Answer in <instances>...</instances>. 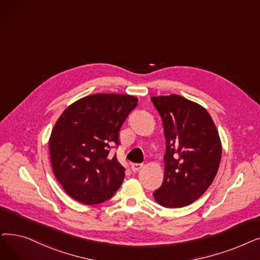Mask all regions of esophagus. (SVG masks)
Returning <instances> with one entry per match:
<instances>
[{"label":"esophagus","mask_w":260,"mask_h":260,"mask_svg":"<svg viewBox=\"0 0 260 260\" xmlns=\"http://www.w3.org/2000/svg\"><path fill=\"white\" fill-rule=\"evenodd\" d=\"M141 167H142V165H140V164H132L131 165V169H132L133 172L139 171V169H141Z\"/></svg>","instance_id":"esophagus-1"}]
</instances>
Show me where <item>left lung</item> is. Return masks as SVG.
Instances as JSON below:
<instances>
[{
  "instance_id": "left-lung-1",
  "label": "left lung",
  "mask_w": 260,
  "mask_h": 260,
  "mask_svg": "<svg viewBox=\"0 0 260 260\" xmlns=\"http://www.w3.org/2000/svg\"><path fill=\"white\" fill-rule=\"evenodd\" d=\"M151 101L160 115L166 139L165 177L154 199L167 208L190 205L217 175L222 155L218 129L204 107L182 95Z\"/></svg>"
}]
</instances>
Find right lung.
I'll return each instance as SVG.
<instances>
[{
  "mask_svg": "<svg viewBox=\"0 0 260 260\" xmlns=\"http://www.w3.org/2000/svg\"><path fill=\"white\" fill-rule=\"evenodd\" d=\"M138 99L98 93L77 100L56 121L49 140L53 172L66 192L86 205L100 204L120 188L124 168L110 149Z\"/></svg>",
  "mask_w": 260,
  "mask_h": 260,
  "instance_id": "right-lung-1",
  "label": "right lung"
}]
</instances>
